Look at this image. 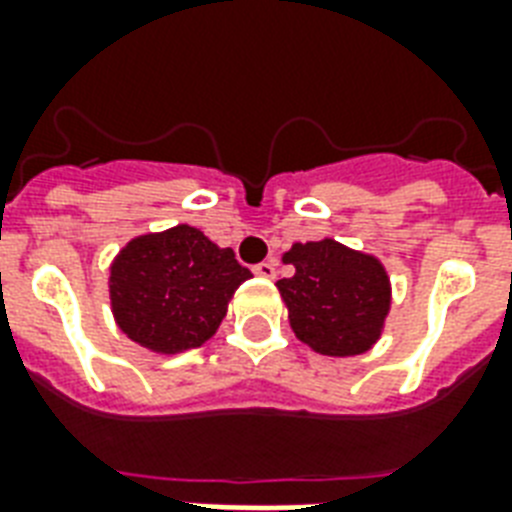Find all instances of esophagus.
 <instances>
[{
	"mask_svg": "<svg viewBox=\"0 0 512 512\" xmlns=\"http://www.w3.org/2000/svg\"><path fill=\"white\" fill-rule=\"evenodd\" d=\"M252 271H255V276H263V279H273V276H276V260H263V263H257L255 268H252Z\"/></svg>",
	"mask_w": 512,
	"mask_h": 512,
	"instance_id": "1",
	"label": "esophagus"
}]
</instances>
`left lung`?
I'll list each match as a JSON object with an SVG mask.
<instances>
[{"label":"left lung","mask_w":512,"mask_h":512,"mask_svg":"<svg viewBox=\"0 0 512 512\" xmlns=\"http://www.w3.org/2000/svg\"><path fill=\"white\" fill-rule=\"evenodd\" d=\"M284 263L295 273L276 287L300 340L324 356L372 348L390 308L388 273L374 257L324 239L295 244Z\"/></svg>","instance_id":"1"}]
</instances>
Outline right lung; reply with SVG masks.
<instances>
[{
	"label": "right lung",
	"instance_id": "add662e5",
	"mask_svg": "<svg viewBox=\"0 0 512 512\" xmlns=\"http://www.w3.org/2000/svg\"><path fill=\"white\" fill-rule=\"evenodd\" d=\"M252 273L191 225L130 241L111 268V305L130 340L156 353L199 348Z\"/></svg>",
	"mask_w": 512,
	"mask_h": 512
}]
</instances>
